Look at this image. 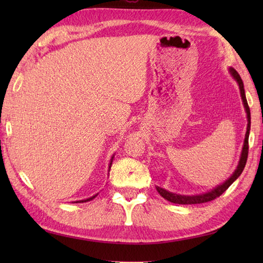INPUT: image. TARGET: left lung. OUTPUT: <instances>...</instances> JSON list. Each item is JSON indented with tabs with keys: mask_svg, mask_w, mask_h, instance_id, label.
I'll return each mask as SVG.
<instances>
[{
	"mask_svg": "<svg viewBox=\"0 0 263 263\" xmlns=\"http://www.w3.org/2000/svg\"><path fill=\"white\" fill-rule=\"evenodd\" d=\"M230 72L232 77L235 79L237 82V85L239 87V91H241V97L243 100V105L245 111H247V119H248V127H247V133H245V139H244V143H243V148H242V153H241V158H239L238 165L236 167L235 172L233 173L232 176L226 180L224 183L218 185L214 190H211L209 192H205L202 194H197V195H181V194H176V193H172L170 191H167L165 189H161L159 186H156L157 189L158 193L166 199L167 201H171L173 203H177V204H197V203H204L208 202V201L215 200L216 198L219 197L222 193H224L226 190L230 187L233 182L236 180V178L242 174V172L245 167V164H247L248 160V155H249V135H250V128H251V113H250V107L248 105V100L247 97H245V91H244V85L243 81L241 79V77L237 73V71L233 68H230Z\"/></svg>",
	"mask_w": 263,
	"mask_h": 263,
	"instance_id": "8db88e82",
	"label": "left lung"
}]
</instances>
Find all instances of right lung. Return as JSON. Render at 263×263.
<instances>
[{"mask_svg": "<svg viewBox=\"0 0 263 263\" xmlns=\"http://www.w3.org/2000/svg\"><path fill=\"white\" fill-rule=\"evenodd\" d=\"M113 158H114V156L113 157H111V159H110V163H109V170H110V166H111V161H113ZM97 195V194H96ZM96 195H93V197H91V198H89V199H86V200H80V201H76V203H81V202H87V201H90V200H92L95 197H96Z\"/></svg>", "mask_w": 263, "mask_h": 263, "instance_id": "add662e5", "label": "right lung"}]
</instances>
